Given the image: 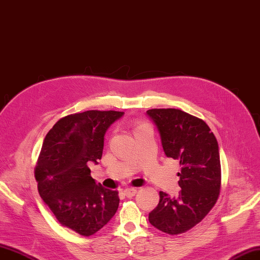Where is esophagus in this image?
<instances>
[{"mask_svg": "<svg viewBox=\"0 0 260 260\" xmlns=\"http://www.w3.org/2000/svg\"><path fill=\"white\" fill-rule=\"evenodd\" d=\"M137 192L136 188H126L124 189V194L126 195V197L132 198L133 196H135V194Z\"/></svg>", "mask_w": 260, "mask_h": 260, "instance_id": "1", "label": "esophagus"}]
</instances>
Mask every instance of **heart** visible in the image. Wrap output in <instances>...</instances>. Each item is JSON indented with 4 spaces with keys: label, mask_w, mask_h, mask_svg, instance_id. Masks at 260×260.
Wrapping results in <instances>:
<instances>
[{
    "label": "heart",
    "mask_w": 260,
    "mask_h": 260,
    "mask_svg": "<svg viewBox=\"0 0 260 260\" xmlns=\"http://www.w3.org/2000/svg\"><path fill=\"white\" fill-rule=\"evenodd\" d=\"M145 127H148V126H147L146 124H140V125H137V127H136V132L141 131V129L145 128Z\"/></svg>",
    "instance_id": "heart-1"
}]
</instances>
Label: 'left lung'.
I'll return each instance as SVG.
<instances>
[{
  "label": "left lung",
  "instance_id": "1",
  "mask_svg": "<svg viewBox=\"0 0 260 260\" xmlns=\"http://www.w3.org/2000/svg\"><path fill=\"white\" fill-rule=\"evenodd\" d=\"M160 135L167 157L182 167L178 185L182 190L171 198L159 191V203L148 220L160 232L178 235L196 226L214 207L219 196L221 170L218 143L203 119L175 108L146 112Z\"/></svg>",
  "mask_w": 260,
  "mask_h": 260
}]
</instances>
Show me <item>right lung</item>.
I'll list each match as a JSON object with an SVG mask.
<instances>
[{"label":"right lung","instance_id":"right-lung-1","mask_svg":"<svg viewBox=\"0 0 260 260\" xmlns=\"http://www.w3.org/2000/svg\"><path fill=\"white\" fill-rule=\"evenodd\" d=\"M123 115L116 111L71 114L53 126L42 145L35 167L40 196L62 226L82 236L98 233L118 208V191L96 184L88 162L99 164L105 133Z\"/></svg>","mask_w":260,"mask_h":260}]
</instances>
